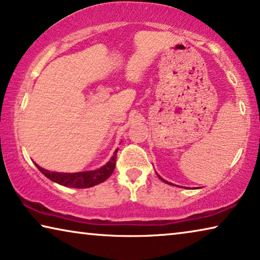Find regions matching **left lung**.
I'll return each mask as SVG.
<instances>
[{
    "label": "left lung",
    "mask_w": 260,
    "mask_h": 260,
    "mask_svg": "<svg viewBox=\"0 0 260 260\" xmlns=\"http://www.w3.org/2000/svg\"><path fill=\"white\" fill-rule=\"evenodd\" d=\"M158 177H159V175H158ZM159 179H160V180H162V181H164V182H166V183H170V182H167V181H166V180H164V179H162V178H161V177H159ZM170 185H172V183H170Z\"/></svg>",
    "instance_id": "1"
}]
</instances>
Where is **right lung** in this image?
<instances>
[{
    "instance_id": "1",
    "label": "right lung",
    "mask_w": 260,
    "mask_h": 260,
    "mask_svg": "<svg viewBox=\"0 0 260 260\" xmlns=\"http://www.w3.org/2000/svg\"><path fill=\"white\" fill-rule=\"evenodd\" d=\"M117 151L118 150L115 151L114 155L105 166H102L101 169L95 171L79 172V173H59V172H50L47 170H44L41 166H38L37 164H36V166L38 167V170L46 178H49L53 182L59 183V185L72 187V188H89V187H93L106 181L113 174L115 166H116Z\"/></svg>"
}]
</instances>
